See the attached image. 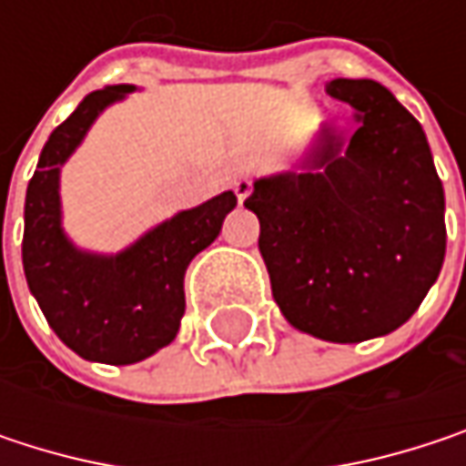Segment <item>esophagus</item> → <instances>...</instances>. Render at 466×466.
<instances>
[{"label":"esophagus","instance_id":"esophagus-1","mask_svg":"<svg viewBox=\"0 0 466 466\" xmlns=\"http://www.w3.org/2000/svg\"><path fill=\"white\" fill-rule=\"evenodd\" d=\"M250 191H253V183H250L248 177L234 180V194H237V199H239V202H245V199L250 197Z\"/></svg>","mask_w":466,"mask_h":466}]
</instances>
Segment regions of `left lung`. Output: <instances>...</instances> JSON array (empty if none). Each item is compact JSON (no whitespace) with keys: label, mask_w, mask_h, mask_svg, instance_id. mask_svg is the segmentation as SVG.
<instances>
[{"label":"left lung","mask_w":466,"mask_h":466,"mask_svg":"<svg viewBox=\"0 0 466 466\" xmlns=\"http://www.w3.org/2000/svg\"><path fill=\"white\" fill-rule=\"evenodd\" d=\"M350 132L321 124L302 158L253 180L258 250L294 329L361 342L405 324L445 258V191L420 124L370 77H337Z\"/></svg>","instance_id":"left-lung-1"}]
</instances>
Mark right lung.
<instances>
[{
  "instance_id": "right-lung-1",
  "label": "right lung",
  "mask_w": 466,
  "mask_h": 466,
  "mask_svg": "<svg viewBox=\"0 0 466 466\" xmlns=\"http://www.w3.org/2000/svg\"><path fill=\"white\" fill-rule=\"evenodd\" d=\"M137 86H105L53 129L24 205V275L58 339L86 361L137 364L177 337L186 313L183 278L237 208L224 191L142 232L116 253L80 248L64 229L61 167L96 118Z\"/></svg>"
}]
</instances>
